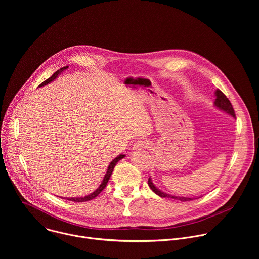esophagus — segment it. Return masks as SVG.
I'll return each instance as SVG.
<instances>
[{
  "instance_id": "1",
  "label": "esophagus",
  "mask_w": 259,
  "mask_h": 259,
  "mask_svg": "<svg viewBox=\"0 0 259 259\" xmlns=\"http://www.w3.org/2000/svg\"><path fill=\"white\" fill-rule=\"evenodd\" d=\"M147 146H149V142H147L146 140H139L134 143L133 149H134V151H141V150L146 149Z\"/></svg>"
}]
</instances>
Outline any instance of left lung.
I'll return each instance as SVG.
<instances>
[{
	"instance_id": "8db88e82",
	"label": "left lung",
	"mask_w": 259,
	"mask_h": 259,
	"mask_svg": "<svg viewBox=\"0 0 259 259\" xmlns=\"http://www.w3.org/2000/svg\"><path fill=\"white\" fill-rule=\"evenodd\" d=\"M215 100H214V106L216 108H218L219 110H221V112H224L230 116H232L234 119H236V115H235V110L233 108V105L232 103L230 102V100L227 98V96L221 92L220 90L216 89L215 90ZM149 186L150 188L152 189V191L157 194L158 196H160L161 198H169V199H174V200H178V201H181V202H188V201H191V200H194V199H197V198H191V197H179V196H173V195H169L167 193H164L163 191L159 190L156 186L155 183L153 182V179L152 177L149 178Z\"/></svg>"
}]
</instances>
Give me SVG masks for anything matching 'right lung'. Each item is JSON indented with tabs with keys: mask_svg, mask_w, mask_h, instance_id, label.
<instances>
[{
	"mask_svg": "<svg viewBox=\"0 0 259 259\" xmlns=\"http://www.w3.org/2000/svg\"><path fill=\"white\" fill-rule=\"evenodd\" d=\"M67 67H68V65L63 66L62 68H60V69H58L57 71H55L49 79H47L45 82H43L39 87H43V86H45V85H48V84L52 83L55 79H57V77L60 75V73H61L62 71H64L65 69H67ZM125 157H126L125 155H122V154H121V155H119L118 157H116L112 162L109 163V165H108V167H107V169H106V173H105V175H104V177H103L101 183L99 184V187H98L94 192H92L91 194H89V195H87V196H85V197L64 198V199H66V200H68V201H72V202H86V201H90V200L96 198V197L102 192V190L105 188L106 183H107V181H108L110 175H112V173H113V171H114V168H115V166L117 165V163H118L120 160H122L123 158H125Z\"/></svg>",
	"mask_w": 259,
	"mask_h": 259,
	"instance_id": "add662e5",
	"label": "right lung"
}]
</instances>
